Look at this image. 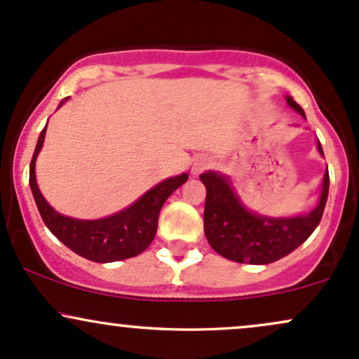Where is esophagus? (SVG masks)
I'll return each instance as SVG.
<instances>
[{
    "label": "esophagus",
    "mask_w": 359,
    "mask_h": 359,
    "mask_svg": "<svg viewBox=\"0 0 359 359\" xmlns=\"http://www.w3.org/2000/svg\"><path fill=\"white\" fill-rule=\"evenodd\" d=\"M212 161L208 158H198L193 163V168H191V175L193 176H200L201 172L207 171V169L212 168Z\"/></svg>",
    "instance_id": "obj_1"
}]
</instances>
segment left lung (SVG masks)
Masks as SVG:
<instances>
[{
  "instance_id": "1",
  "label": "left lung",
  "mask_w": 359,
  "mask_h": 359,
  "mask_svg": "<svg viewBox=\"0 0 359 359\" xmlns=\"http://www.w3.org/2000/svg\"><path fill=\"white\" fill-rule=\"evenodd\" d=\"M287 103L305 116L293 98L287 96ZM317 149L324 156L320 142H317ZM200 180L207 188L203 229L208 244L220 256L236 263L269 264L295 251L319 225L329 195V172L325 171L319 205L312 212L290 219H269L243 207L224 176L208 171Z\"/></svg>"
}]
</instances>
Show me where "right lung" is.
<instances>
[{
	"mask_svg": "<svg viewBox=\"0 0 359 359\" xmlns=\"http://www.w3.org/2000/svg\"><path fill=\"white\" fill-rule=\"evenodd\" d=\"M62 104V103H60ZM47 128V127H46ZM46 128L40 132L30 163V188L43 224L76 255L95 263H114L139 256L151 245L158 231L159 212L172 191L187 183L188 175L164 180L126 210L100 220H78L60 215L47 203L35 180V161L43 146Z\"/></svg>",
	"mask_w": 359,
	"mask_h": 359,
	"instance_id": "add662e5",
	"label": "right lung"
}]
</instances>
